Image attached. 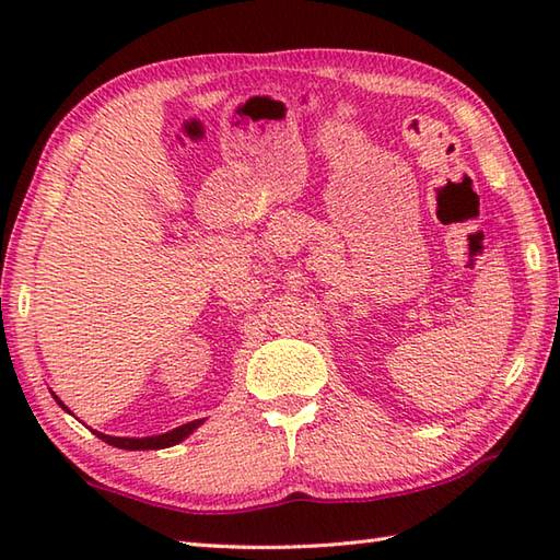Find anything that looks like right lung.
I'll return each mask as SVG.
<instances>
[{"instance_id":"1","label":"right lung","mask_w":560,"mask_h":560,"mask_svg":"<svg viewBox=\"0 0 560 560\" xmlns=\"http://www.w3.org/2000/svg\"><path fill=\"white\" fill-rule=\"evenodd\" d=\"M59 404H62V401H59ZM62 409H67L65 404H62ZM199 423L201 421H189L180 428H175V431H168L163 435H151V438H115V435H105V433H98V431H93V433H96L101 440H105L108 445L122 447V450H161V447H171V445L180 443V440H185L189 433H192Z\"/></svg>"}]
</instances>
